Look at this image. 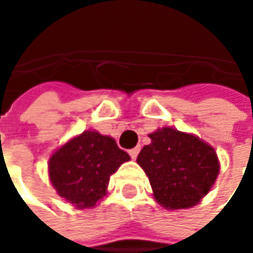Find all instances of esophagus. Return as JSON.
<instances>
[{
    "label": "esophagus",
    "instance_id": "1",
    "mask_svg": "<svg viewBox=\"0 0 253 253\" xmlns=\"http://www.w3.org/2000/svg\"><path fill=\"white\" fill-rule=\"evenodd\" d=\"M139 151H140V148H139V146H136V148H133V149H130V151H128V155L131 157V160H136V157L139 155Z\"/></svg>",
    "mask_w": 253,
    "mask_h": 253
}]
</instances>
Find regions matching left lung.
I'll use <instances>...</instances> for the list:
<instances>
[{
  "instance_id": "8db88e82",
  "label": "left lung",
  "mask_w": 253,
  "mask_h": 253,
  "mask_svg": "<svg viewBox=\"0 0 253 253\" xmlns=\"http://www.w3.org/2000/svg\"><path fill=\"white\" fill-rule=\"evenodd\" d=\"M149 137L136 161L149 178L154 198L167 210L192 208L218 176L217 152L198 136L173 127L158 128Z\"/></svg>"
}]
</instances>
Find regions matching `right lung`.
Masks as SVG:
<instances>
[{
	"label": "right lung",
	"mask_w": 253,
	"mask_h": 253,
	"mask_svg": "<svg viewBox=\"0 0 253 253\" xmlns=\"http://www.w3.org/2000/svg\"><path fill=\"white\" fill-rule=\"evenodd\" d=\"M128 160L113 137L86 130L51 155L48 173L61 198L76 208H90L105 196L111 174Z\"/></svg>",
	"instance_id": "right-lung-1"
}]
</instances>
